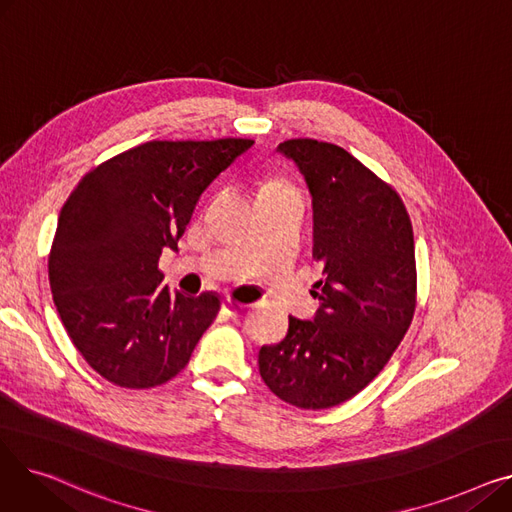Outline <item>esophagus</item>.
<instances>
[{"label":"esophagus","mask_w":512,"mask_h":512,"mask_svg":"<svg viewBox=\"0 0 512 512\" xmlns=\"http://www.w3.org/2000/svg\"><path fill=\"white\" fill-rule=\"evenodd\" d=\"M242 309H245V307L238 305V303H234L232 299H224V301H222V311H224L228 317H236Z\"/></svg>","instance_id":"34e87169"}]
</instances>
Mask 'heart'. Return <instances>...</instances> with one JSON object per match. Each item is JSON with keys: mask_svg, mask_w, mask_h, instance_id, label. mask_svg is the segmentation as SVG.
I'll return each instance as SVG.
<instances>
[{"mask_svg": "<svg viewBox=\"0 0 512 512\" xmlns=\"http://www.w3.org/2000/svg\"><path fill=\"white\" fill-rule=\"evenodd\" d=\"M284 191H292V188L284 182V180H270L265 186H263V195H274V193H284Z\"/></svg>", "mask_w": 512, "mask_h": 512, "instance_id": "b5f03b06", "label": "heart"}]
</instances>
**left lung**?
<instances>
[{"mask_svg":"<svg viewBox=\"0 0 512 512\" xmlns=\"http://www.w3.org/2000/svg\"><path fill=\"white\" fill-rule=\"evenodd\" d=\"M313 197V257L324 265L313 319L288 317L282 342L261 346L259 373L299 409H330L361 392L390 361L415 313L413 226L382 178L338 145L290 139Z\"/></svg>","mask_w":512,"mask_h":512,"instance_id":"obj_1","label":"left lung"}]
</instances>
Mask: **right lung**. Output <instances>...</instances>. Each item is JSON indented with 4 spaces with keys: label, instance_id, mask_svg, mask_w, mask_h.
I'll return each mask as SVG.
<instances>
[{
    "label": "right lung",
    "instance_id": "add662e5",
    "mask_svg": "<svg viewBox=\"0 0 512 512\" xmlns=\"http://www.w3.org/2000/svg\"><path fill=\"white\" fill-rule=\"evenodd\" d=\"M251 139L149 141L103 161L64 203L49 253L62 324L85 361L120 388L180 373L220 311L215 292L161 288L159 255L178 251L205 188Z\"/></svg>",
    "mask_w": 512,
    "mask_h": 512
}]
</instances>
